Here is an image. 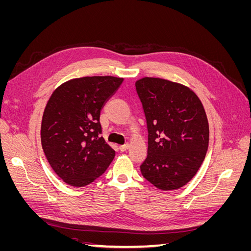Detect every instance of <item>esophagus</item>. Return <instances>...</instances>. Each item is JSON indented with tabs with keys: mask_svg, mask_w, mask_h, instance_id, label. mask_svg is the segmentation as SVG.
Masks as SVG:
<instances>
[{
	"mask_svg": "<svg viewBox=\"0 0 251 251\" xmlns=\"http://www.w3.org/2000/svg\"><path fill=\"white\" fill-rule=\"evenodd\" d=\"M127 149H128V143H126V144H124V146H120V147H119L120 151H126Z\"/></svg>",
	"mask_w": 251,
	"mask_h": 251,
	"instance_id": "obj_1",
	"label": "esophagus"
}]
</instances>
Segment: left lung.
I'll return each mask as SVG.
<instances>
[{
  "mask_svg": "<svg viewBox=\"0 0 251 251\" xmlns=\"http://www.w3.org/2000/svg\"><path fill=\"white\" fill-rule=\"evenodd\" d=\"M148 126L142 176L162 191L178 189L198 172L208 149L206 113L194 91L162 78L136 81Z\"/></svg>",
  "mask_w": 251,
  "mask_h": 251,
  "instance_id": "left-lung-1",
  "label": "left lung"
}]
</instances>
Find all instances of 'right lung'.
Here are the masks:
<instances>
[{
  "label": "right lung",
  "mask_w": 251,
  "mask_h": 251,
  "mask_svg": "<svg viewBox=\"0 0 251 251\" xmlns=\"http://www.w3.org/2000/svg\"><path fill=\"white\" fill-rule=\"evenodd\" d=\"M123 81L114 76L74 78L49 98L42 119V147L51 168L67 184H90L115 157V151L100 137V117Z\"/></svg>",
  "instance_id": "obj_1"
}]
</instances>
